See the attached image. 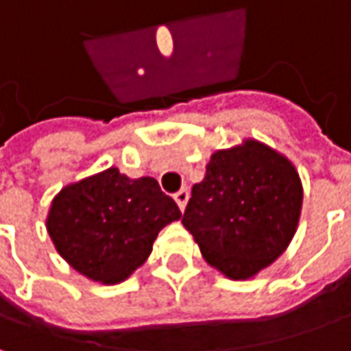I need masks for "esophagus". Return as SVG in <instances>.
Masks as SVG:
<instances>
[{"label":"esophagus","instance_id":"1","mask_svg":"<svg viewBox=\"0 0 351 351\" xmlns=\"http://www.w3.org/2000/svg\"><path fill=\"white\" fill-rule=\"evenodd\" d=\"M188 198H190V194H188V188H180V190H178V192L175 194L176 204H178V208H180V210H184V208H186Z\"/></svg>","mask_w":351,"mask_h":351}]
</instances>
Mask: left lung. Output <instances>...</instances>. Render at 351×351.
Wrapping results in <instances>:
<instances>
[{"label":"left lung","mask_w":351,"mask_h":351,"mask_svg":"<svg viewBox=\"0 0 351 351\" xmlns=\"http://www.w3.org/2000/svg\"><path fill=\"white\" fill-rule=\"evenodd\" d=\"M303 188L293 163L256 139L219 149L192 186L182 225L208 264L248 280L284 254L295 235Z\"/></svg>","instance_id":"1"}]
</instances>
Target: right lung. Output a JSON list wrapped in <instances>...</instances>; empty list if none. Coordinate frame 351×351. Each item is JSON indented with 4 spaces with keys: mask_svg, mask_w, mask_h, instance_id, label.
I'll return each instance as SVG.
<instances>
[{
    "mask_svg": "<svg viewBox=\"0 0 351 351\" xmlns=\"http://www.w3.org/2000/svg\"><path fill=\"white\" fill-rule=\"evenodd\" d=\"M180 215L155 178H128L110 167L62 188L46 229L73 270L93 282L120 284L152 254L159 231Z\"/></svg>",
    "mask_w": 351,
    "mask_h": 351,
    "instance_id": "right-lung-1",
    "label": "right lung"
}]
</instances>
